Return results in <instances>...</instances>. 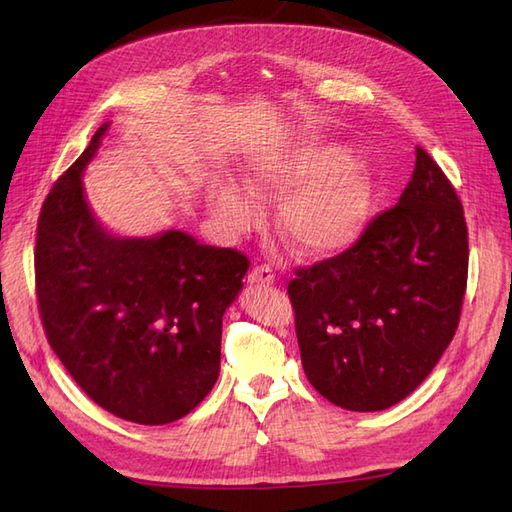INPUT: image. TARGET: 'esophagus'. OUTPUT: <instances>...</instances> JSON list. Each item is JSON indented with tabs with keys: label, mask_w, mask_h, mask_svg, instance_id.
<instances>
[{
	"label": "esophagus",
	"mask_w": 512,
	"mask_h": 512,
	"mask_svg": "<svg viewBox=\"0 0 512 512\" xmlns=\"http://www.w3.org/2000/svg\"><path fill=\"white\" fill-rule=\"evenodd\" d=\"M273 280H275V275H273V271H271L269 265H258V267H254L252 273H250V282H252V284L269 286V284H273Z\"/></svg>",
	"instance_id": "obj_1"
}]
</instances>
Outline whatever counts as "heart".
<instances>
[{
	"label": "heart",
	"instance_id": "heart-1",
	"mask_svg": "<svg viewBox=\"0 0 512 512\" xmlns=\"http://www.w3.org/2000/svg\"><path fill=\"white\" fill-rule=\"evenodd\" d=\"M247 181L258 194L282 196L275 213L277 232L299 256L339 254L365 232L371 179L333 143L305 141L271 153L256 162ZM211 198L215 215L230 232L254 222L252 203L232 185H220Z\"/></svg>",
	"mask_w": 512,
	"mask_h": 512
}]
</instances>
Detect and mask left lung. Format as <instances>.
Returning <instances> with one entry per match:
<instances>
[{
	"mask_svg": "<svg viewBox=\"0 0 512 512\" xmlns=\"http://www.w3.org/2000/svg\"><path fill=\"white\" fill-rule=\"evenodd\" d=\"M294 275L288 297L307 380L339 408L395 406L429 376L459 327L468 226L453 183L416 147L399 203L346 252Z\"/></svg>",
	"mask_w": 512,
	"mask_h": 512,
	"instance_id": "8db88e82",
	"label": "left lung"
}]
</instances>
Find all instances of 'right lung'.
Returning a JSON list of instances; mask_svg holds the SVG:
<instances>
[{
    "mask_svg": "<svg viewBox=\"0 0 512 512\" xmlns=\"http://www.w3.org/2000/svg\"><path fill=\"white\" fill-rule=\"evenodd\" d=\"M102 126L51 192L36 232V297L46 339L74 382L123 421L192 412L220 374L222 316L250 260L168 230L119 239L94 220L81 173Z\"/></svg>",
    "mask_w": 512,
    "mask_h": 512,
    "instance_id": "obj_1",
    "label": "right lung"
}]
</instances>
